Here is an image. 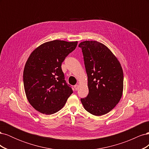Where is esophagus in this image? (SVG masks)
I'll use <instances>...</instances> for the list:
<instances>
[{"label":"esophagus","mask_w":149,"mask_h":149,"mask_svg":"<svg viewBox=\"0 0 149 149\" xmlns=\"http://www.w3.org/2000/svg\"><path fill=\"white\" fill-rule=\"evenodd\" d=\"M79 84H76V85H74V88L76 91H77V90L79 89Z\"/></svg>","instance_id":"obj_1"}]
</instances>
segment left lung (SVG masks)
Instances as JSON below:
<instances>
[{
    "mask_svg": "<svg viewBox=\"0 0 149 149\" xmlns=\"http://www.w3.org/2000/svg\"><path fill=\"white\" fill-rule=\"evenodd\" d=\"M88 76L89 93L81 99L84 109L96 116L104 115L118 104L124 88L120 62L104 45L97 41L81 42Z\"/></svg>",
    "mask_w": 149,
    "mask_h": 149,
    "instance_id": "left-lung-1",
    "label": "left lung"
}]
</instances>
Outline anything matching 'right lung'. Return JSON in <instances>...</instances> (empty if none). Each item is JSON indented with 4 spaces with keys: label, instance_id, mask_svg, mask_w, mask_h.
<instances>
[{
    "label": "right lung",
    "instance_id": "add662e5",
    "mask_svg": "<svg viewBox=\"0 0 149 149\" xmlns=\"http://www.w3.org/2000/svg\"><path fill=\"white\" fill-rule=\"evenodd\" d=\"M78 42L55 40L44 43L31 52L24 70L26 98L35 109L50 115L59 111L73 93L65 80L61 63Z\"/></svg>",
    "mask_w": 149,
    "mask_h": 149
}]
</instances>
